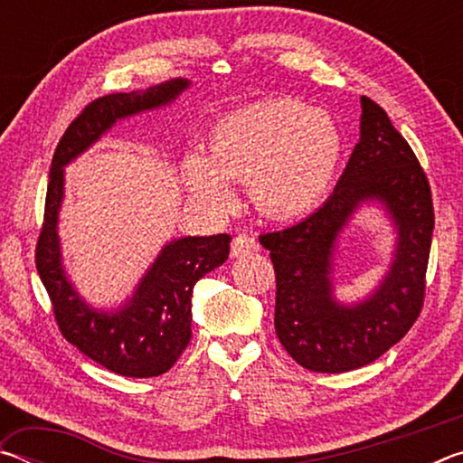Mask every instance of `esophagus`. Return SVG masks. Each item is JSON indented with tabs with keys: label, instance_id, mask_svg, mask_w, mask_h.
Listing matches in <instances>:
<instances>
[{
	"label": "esophagus",
	"instance_id": "34e87169",
	"mask_svg": "<svg viewBox=\"0 0 463 463\" xmlns=\"http://www.w3.org/2000/svg\"><path fill=\"white\" fill-rule=\"evenodd\" d=\"M260 249V242H257L255 237H250V234H237V237L232 239L231 242V255L232 257H245L255 253V250Z\"/></svg>",
	"mask_w": 463,
	"mask_h": 463
}]
</instances>
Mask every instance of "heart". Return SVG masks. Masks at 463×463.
Listing matches in <instances>:
<instances>
[{
  "label": "heart",
  "instance_id": "b5f03b06",
  "mask_svg": "<svg viewBox=\"0 0 463 463\" xmlns=\"http://www.w3.org/2000/svg\"><path fill=\"white\" fill-rule=\"evenodd\" d=\"M341 132L325 109L268 99L224 116L210 132L208 155H194V195L214 208L232 202L229 184H247L261 214L278 221L310 213L333 184Z\"/></svg>",
  "mask_w": 463,
  "mask_h": 463
}]
</instances>
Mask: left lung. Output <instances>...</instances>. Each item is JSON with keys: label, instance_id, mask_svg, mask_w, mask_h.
I'll return each mask as SVG.
<instances>
[{"label": "left lung", "instance_id": "8db88e82", "mask_svg": "<svg viewBox=\"0 0 463 463\" xmlns=\"http://www.w3.org/2000/svg\"><path fill=\"white\" fill-rule=\"evenodd\" d=\"M365 199L387 203L399 245L381 289L347 309L330 296V257L335 234ZM433 226L430 185L417 155L383 108L362 96V138L331 198L304 221L260 237L276 271V333L294 362L320 373L351 372L401 341L425 304Z\"/></svg>", "mask_w": 463, "mask_h": 463}]
</instances>
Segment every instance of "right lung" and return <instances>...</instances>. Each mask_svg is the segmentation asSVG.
Returning <instances> with one entry per match:
<instances>
[{"mask_svg":"<svg viewBox=\"0 0 463 463\" xmlns=\"http://www.w3.org/2000/svg\"><path fill=\"white\" fill-rule=\"evenodd\" d=\"M187 88L174 80L143 93H109L90 101L54 148L46 187L43 229L36 241V269L49 292L52 317L65 339L106 370L127 378H155L171 370L192 339V289L202 276L229 260L231 234L185 237L169 242L120 312L85 307L61 268L57 216L62 167L124 116L165 106Z\"/></svg>","mask_w":463,"mask_h":463,"instance_id":"right-lung-1","label":"right lung"}]
</instances>
